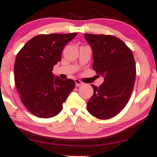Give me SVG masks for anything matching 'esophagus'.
<instances>
[{"instance_id":"34e87169","label":"esophagus","mask_w":157,"mask_h":157,"mask_svg":"<svg viewBox=\"0 0 157 157\" xmlns=\"http://www.w3.org/2000/svg\"><path fill=\"white\" fill-rule=\"evenodd\" d=\"M75 86H76V87H79V86L82 85V84H84L82 81H80L79 79H77V78L75 79Z\"/></svg>"}]
</instances>
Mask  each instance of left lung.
I'll return each instance as SVG.
<instances>
[{"mask_svg": "<svg viewBox=\"0 0 157 157\" xmlns=\"http://www.w3.org/2000/svg\"><path fill=\"white\" fill-rule=\"evenodd\" d=\"M93 50V69L105 77L99 87L91 84L93 95L87 110L99 119H108L126 106L136 79L133 54L122 40L110 35L84 34Z\"/></svg>", "mask_w": 157, "mask_h": 157, "instance_id": "1", "label": "left lung"}]
</instances>
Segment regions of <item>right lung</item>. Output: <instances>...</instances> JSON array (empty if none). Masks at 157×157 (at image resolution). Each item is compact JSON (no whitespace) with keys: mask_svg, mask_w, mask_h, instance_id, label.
I'll return each mask as SVG.
<instances>
[{"mask_svg":"<svg viewBox=\"0 0 157 157\" xmlns=\"http://www.w3.org/2000/svg\"><path fill=\"white\" fill-rule=\"evenodd\" d=\"M77 33L41 34L27 41L17 54L15 83L23 105L33 115L51 118L61 111L75 82L54 77V65L61 61L67 43Z\"/></svg>","mask_w":157,"mask_h":157,"instance_id":"right-lung-1","label":"right lung"}]
</instances>
